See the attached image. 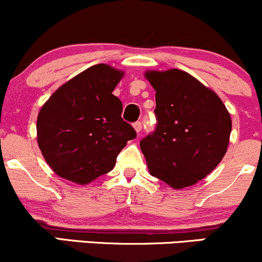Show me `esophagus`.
Returning <instances> with one entry per match:
<instances>
[{
  "label": "esophagus",
  "instance_id": "34e87169",
  "mask_svg": "<svg viewBox=\"0 0 262 262\" xmlns=\"http://www.w3.org/2000/svg\"><path fill=\"white\" fill-rule=\"evenodd\" d=\"M133 127H134V129H135V132H137V133H140V130H141V127H143V125H141V122H135L134 124H133Z\"/></svg>",
  "mask_w": 262,
  "mask_h": 262
}]
</instances>
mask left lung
I'll return each mask as SVG.
<instances>
[{"instance_id": "left-lung-1", "label": "left lung", "mask_w": 262, "mask_h": 262, "mask_svg": "<svg viewBox=\"0 0 262 262\" xmlns=\"http://www.w3.org/2000/svg\"><path fill=\"white\" fill-rule=\"evenodd\" d=\"M145 77L156 91L158 121L140 140L150 173L176 189L194 185L227 152L230 114L217 93L185 71H146Z\"/></svg>"}]
</instances>
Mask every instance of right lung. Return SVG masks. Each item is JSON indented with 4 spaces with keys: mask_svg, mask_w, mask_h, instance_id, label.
<instances>
[{
    "mask_svg": "<svg viewBox=\"0 0 262 262\" xmlns=\"http://www.w3.org/2000/svg\"><path fill=\"white\" fill-rule=\"evenodd\" d=\"M123 75L106 64L91 66L60 86L41 107L38 145L56 175L86 185L112 170L127 141L137 137L112 93Z\"/></svg>",
    "mask_w": 262,
    "mask_h": 262,
    "instance_id": "1",
    "label": "right lung"
}]
</instances>
